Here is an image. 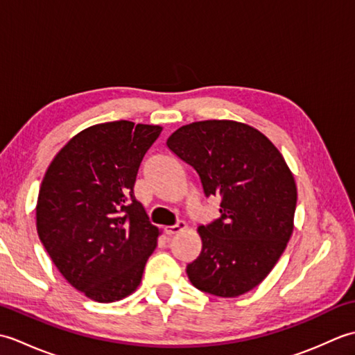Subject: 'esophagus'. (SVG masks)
<instances>
[{
	"label": "esophagus",
	"mask_w": 355,
	"mask_h": 355,
	"mask_svg": "<svg viewBox=\"0 0 355 355\" xmlns=\"http://www.w3.org/2000/svg\"><path fill=\"white\" fill-rule=\"evenodd\" d=\"M186 229V223L184 221H178L175 225H168V227H164V232L166 235H175V233H180L182 230Z\"/></svg>",
	"instance_id": "esophagus-1"
}]
</instances>
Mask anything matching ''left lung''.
<instances>
[{
	"label": "left lung",
	"mask_w": 355,
	"mask_h": 355,
	"mask_svg": "<svg viewBox=\"0 0 355 355\" xmlns=\"http://www.w3.org/2000/svg\"><path fill=\"white\" fill-rule=\"evenodd\" d=\"M197 171L206 197L220 195V220L200 225L201 252L189 281L218 297L258 286L281 258L294 229L297 187L273 141L236 120H201L166 141Z\"/></svg>",
	"instance_id": "left-lung-1"
}]
</instances>
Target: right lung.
Masks as SVG:
<instances>
[{
	"mask_svg": "<svg viewBox=\"0 0 355 355\" xmlns=\"http://www.w3.org/2000/svg\"><path fill=\"white\" fill-rule=\"evenodd\" d=\"M160 125L117 120L88 126L49 164L36 202V230L56 268L101 304L141 282L160 229L148 221L134 183Z\"/></svg>",
	"mask_w": 355,
	"mask_h": 355,
	"instance_id": "right-lung-1",
	"label": "right lung"
}]
</instances>
